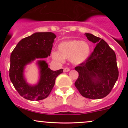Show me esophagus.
Returning a JSON list of instances; mask_svg holds the SVG:
<instances>
[{
    "label": "esophagus",
    "instance_id": "obj_1",
    "mask_svg": "<svg viewBox=\"0 0 128 128\" xmlns=\"http://www.w3.org/2000/svg\"><path fill=\"white\" fill-rule=\"evenodd\" d=\"M70 71V68H68V67H66V68H64V72H67Z\"/></svg>",
    "mask_w": 128,
    "mask_h": 128
}]
</instances>
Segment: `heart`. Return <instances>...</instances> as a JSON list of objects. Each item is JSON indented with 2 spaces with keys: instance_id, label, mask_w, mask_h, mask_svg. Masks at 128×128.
Here are the masks:
<instances>
[{
  "instance_id": "obj_1",
  "label": "heart",
  "mask_w": 128,
  "mask_h": 128,
  "mask_svg": "<svg viewBox=\"0 0 128 128\" xmlns=\"http://www.w3.org/2000/svg\"><path fill=\"white\" fill-rule=\"evenodd\" d=\"M58 52L53 51L52 56L58 62L64 59L70 60L73 64L79 65L84 62L90 55L91 48L88 42L74 40L61 42L58 47Z\"/></svg>"
}]
</instances>
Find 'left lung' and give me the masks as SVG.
I'll return each mask as SVG.
<instances>
[{
	"instance_id": "left-lung-1",
	"label": "left lung",
	"mask_w": 128,
	"mask_h": 128,
	"mask_svg": "<svg viewBox=\"0 0 128 128\" xmlns=\"http://www.w3.org/2000/svg\"><path fill=\"white\" fill-rule=\"evenodd\" d=\"M86 36L96 46L88 58L74 68L79 73L74 86L84 98L102 99L111 92L118 79L116 55L103 39L89 33Z\"/></svg>"
}]
</instances>
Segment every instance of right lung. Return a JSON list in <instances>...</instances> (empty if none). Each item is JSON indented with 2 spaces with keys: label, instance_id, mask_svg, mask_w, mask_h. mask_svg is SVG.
<instances>
[{
  "label": "right lung",
  "instance_id": "1",
  "mask_svg": "<svg viewBox=\"0 0 128 128\" xmlns=\"http://www.w3.org/2000/svg\"><path fill=\"white\" fill-rule=\"evenodd\" d=\"M56 36L52 32H36L21 40L11 54L10 78L20 96L29 100H40L49 95L55 79L63 69L53 71L45 61H38L40 78L36 86L26 82L23 75L24 67L36 58L50 56Z\"/></svg>",
  "mask_w": 128,
  "mask_h": 128
}]
</instances>
